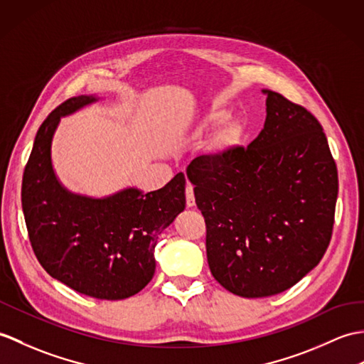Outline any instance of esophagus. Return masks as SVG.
Instances as JSON below:
<instances>
[{
	"instance_id": "34e87169",
	"label": "esophagus",
	"mask_w": 364,
	"mask_h": 364,
	"mask_svg": "<svg viewBox=\"0 0 364 364\" xmlns=\"http://www.w3.org/2000/svg\"><path fill=\"white\" fill-rule=\"evenodd\" d=\"M186 205L189 208L196 206V196H193V186L188 184L186 186Z\"/></svg>"
}]
</instances>
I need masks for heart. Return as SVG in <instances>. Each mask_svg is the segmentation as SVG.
<instances>
[{"instance_id": "b5f03b06", "label": "heart", "mask_w": 364, "mask_h": 364, "mask_svg": "<svg viewBox=\"0 0 364 364\" xmlns=\"http://www.w3.org/2000/svg\"><path fill=\"white\" fill-rule=\"evenodd\" d=\"M223 119V114L222 113H214L213 114V121L214 122H220Z\"/></svg>"}]
</instances>
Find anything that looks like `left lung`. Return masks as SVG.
Segmentation results:
<instances>
[{"label":"left lung","mask_w":364,"mask_h":364,"mask_svg":"<svg viewBox=\"0 0 364 364\" xmlns=\"http://www.w3.org/2000/svg\"><path fill=\"white\" fill-rule=\"evenodd\" d=\"M262 92L259 136L188 167L210 273L243 298L289 290L319 264L338 197L336 164L316 117L279 92Z\"/></svg>","instance_id":"left-lung-1"}]
</instances>
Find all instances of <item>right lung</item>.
Instances as JSON below:
<instances>
[{"mask_svg": "<svg viewBox=\"0 0 364 364\" xmlns=\"http://www.w3.org/2000/svg\"><path fill=\"white\" fill-rule=\"evenodd\" d=\"M99 99H68L40 125L23 173L21 205L41 267L75 291L117 301L136 294L154 277L158 235L184 210L186 180L176 173L158 191L125 188L102 198L68 191L50 158L54 133L63 116Z\"/></svg>", "mask_w": 364, "mask_h": 364, "instance_id": "add662e5", "label": "right lung"}]
</instances>
